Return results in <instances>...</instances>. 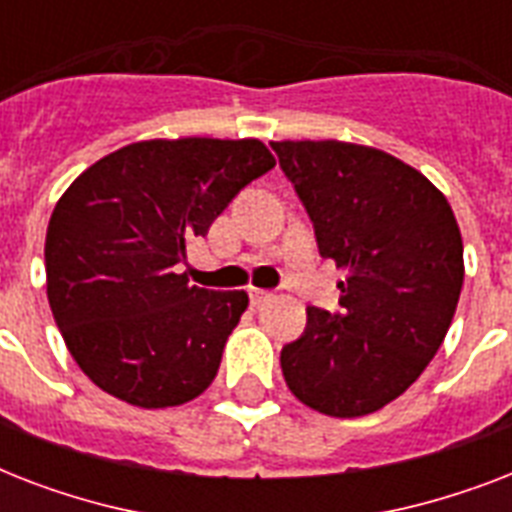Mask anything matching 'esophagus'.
I'll use <instances>...</instances> for the list:
<instances>
[{"mask_svg":"<svg viewBox=\"0 0 512 512\" xmlns=\"http://www.w3.org/2000/svg\"><path fill=\"white\" fill-rule=\"evenodd\" d=\"M273 297V292H268V289H249V300H252V305H255V308H260V305H265L268 303V300H271Z\"/></svg>","mask_w":512,"mask_h":512,"instance_id":"34e87169","label":"esophagus"}]
</instances>
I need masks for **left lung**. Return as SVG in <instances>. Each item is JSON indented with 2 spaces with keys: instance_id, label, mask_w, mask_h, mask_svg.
<instances>
[{
  "instance_id": "1",
  "label": "left lung",
  "mask_w": 512,
  "mask_h": 512,
  "mask_svg": "<svg viewBox=\"0 0 512 512\" xmlns=\"http://www.w3.org/2000/svg\"><path fill=\"white\" fill-rule=\"evenodd\" d=\"M335 260L340 313L308 308L281 372L305 406L364 417L398 398L441 348L465 263L460 225L428 177L396 156L342 140L271 143Z\"/></svg>"
}]
</instances>
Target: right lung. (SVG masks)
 I'll return each instance as SVG.
<instances>
[{
  "mask_svg": "<svg viewBox=\"0 0 512 512\" xmlns=\"http://www.w3.org/2000/svg\"><path fill=\"white\" fill-rule=\"evenodd\" d=\"M273 167L255 138L140 140L68 185L44 241L47 300L100 390L164 409L209 388L249 297L191 287L177 265L185 244Z\"/></svg>",
  "mask_w": 512,
  "mask_h": 512,
  "instance_id": "right-lung-1",
  "label": "right lung"
}]
</instances>
